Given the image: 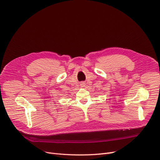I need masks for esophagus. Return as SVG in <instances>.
Here are the masks:
<instances>
[{"instance_id": "34e87169", "label": "esophagus", "mask_w": 160, "mask_h": 160, "mask_svg": "<svg viewBox=\"0 0 160 160\" xmlns=\"http://www.w3.org/2000/svg\"><path fill=\"white\" fill-rule=\"evenodd\" d=\"M81 85H83V84H81Z\"/></svg>"}]
</instances>
